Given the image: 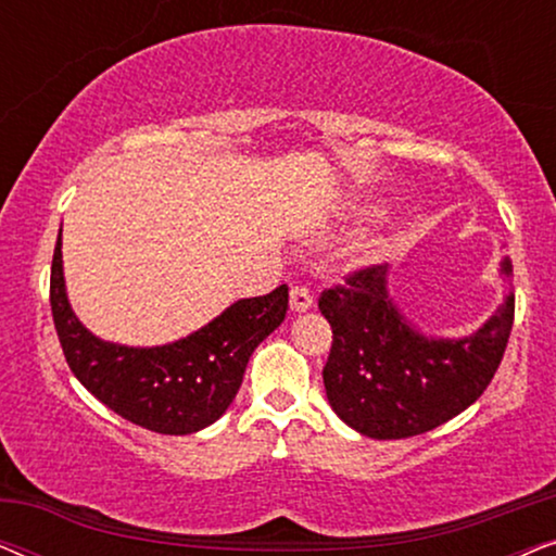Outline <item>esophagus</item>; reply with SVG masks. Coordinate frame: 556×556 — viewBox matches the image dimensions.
Instances as JSON below:
<instances>
[{
    "mask_svg": "<svg viewBox=\"0 0 556 556\" xmlns=\"http://www.w3.org/2000/svg\"><path fill=\"white\" fill-rule=\"evenodd\" d=\"M311 306H314V295H311L308 288L293 286L291 288V311H295V314H303V311H308Z\"/></svg>",
    "mask_w": 556,
    "mask_h": 556,
    "instance_id": "1",
    "label": "esophagus"
}]
</instances>
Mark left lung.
I'll list each match as a JSON object with an SVG mask.
<instances>
[{"label":"left lung","mask_w":556,"mask_h":556,"mask_svg":"<svg viewBox=\"0 0 556 556\" xmlns=\"http://www.w3.org/2000/svg\"><path fill=\"white\" fill-rule=\"evenodd\" d=\"M511 278V261H501ZM333 341L324 367L333 413L362 435H422L481 397L504 359L514 326V291L481 329L460 339L422 333L387 291V265L356 270L321 293Z\"/></svg>","instance_id":"obj_1"}]
</instances>
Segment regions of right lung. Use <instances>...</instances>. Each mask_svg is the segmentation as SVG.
Instances as JSON below:
<instances>
[{
	"label": "right lung",
	"mask_w": 556,
	"mask_h": 556,
	"mask_svg": "<svg viewBox=\"0 0 556 556\" xmlns=\"http://www.w3.org/2000/svg\"><path fill=\"white\" fill-rule=\"evenodd\" d=\"M50 306L67 367L93 397L147 430L189 435L219 420L230 407L255 346L283 324L288 286L235 301L202 329L172 344H113L90 333L71 308L58 235Z\"/></svg>",
	"instance_id": "add662e5"
}]
</instances>
